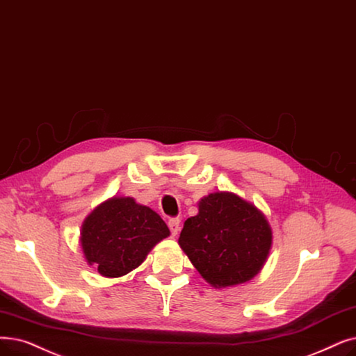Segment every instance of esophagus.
<instances>
[{"mask_svg":"<svg viewBox=\"0 0 356 356\" xmlns=\"http://www.w3.org/2000/svg\"><path fill=\"white\" fill-rule=\"evenodd\" d=\"M168 228L172 231V234L176 236L179 233V228H180V218L177 216H173V218L168 220Z\"/></svg>","mask_w":356,"mask_h":356,"instance_id":"obj_1","label":"esophagus"}]
</instances>
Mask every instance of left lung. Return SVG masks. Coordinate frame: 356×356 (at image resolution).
Segmentation results:
<instances>
[{
  "label": "left lung",
  "instance_id": "left-lung-1",
  "mask_svg": "<svg viewBox=\"0 0 356 356\" xmlns=\"http://www.w3.org/2000/svg\"><path fill=\"white\" fill-rule=\"evenodd\" d=\"M179 244L213 286L243 284L264 266L272 231L257 208L233 193H211L184 221Z\"/></svg>",
  "mask_w": 356,
  "mask_h": 356
}]
</instances>
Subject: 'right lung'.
Returning a JSON list of instances; mask_svg holds the SVG:
<instances>
[{
    "label": "right lung",
    "instance_id": "right-lung-1",
    "mask_svg": "<svg viewBox=\"0 0 356 356\" xmlns=\"http://www.w3.org/2000/svg\"><path fill=\"white\" fill-rule=\"evenodd\" d=\"M170 231L161 216L132 197H113L92 211L83 224L81 245L90 265L107 277L140 266Z\"/></svg>",
    "mask_w": 356,
    "mask_h": 356
}]
</instances>
